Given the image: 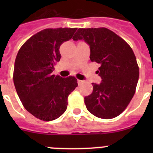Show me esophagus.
Listing matches in <instances>:
<instances>
[{
    "label": "esophagus",
    "instance_id": "obj_1",
    "mask_svg": "<svg viewBox=\"0 0 153 153\" xmlns=\"http://www.w3.org/2000/svg\"><path fill=\"white\" fill-rule=\"evenodd\" d=\"M83 82H84V80H81V79H77V83H78V84H79V85L82 84V83H83Z\"/></svg>",
    "mask_w": 153,
    "mask_h": 153
}]
</instances>
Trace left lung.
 Wrapping results in <instances>:
<instances>
[{
    "label": "left lung",
    "mask_w": 153,
    "mask_h": 153,
    "mask_svg": "<svg viewBox=\"0 0 153 153\" xmlns=\"http://www.w3.org/2000/svg\"><path fill=\"white\" fill-rule=\"evenodd\" d=\"M90 45V60L100 64V84L84 98L86 109L95 117L113 119L126 109L136 92L139 66L130 46L106 27L79 28L73 37Z\"/></svg>",
    "instance_id": "8db88e82"
}]
</instances>
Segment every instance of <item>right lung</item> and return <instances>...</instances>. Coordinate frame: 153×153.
I'll return each instance as SVG.
<instances>
[{
  "mask_svg": "<svg viewBox=\"0 0 153 153\" xmlns=\"http://www.w3.org/2000/svg\"><path fill=\"white\" fill-rule=\"evenodd\" d=\"M77 28H47L30 37L20 48L13 70V83L23 106L33 117L52 121L67 108L68 96L77 79L52 74L60 61V47Z\"/></svg>",
  "mask_w": 153,
  "mask_h": 153,
  "instance_id": "obj_1",
  "label": "right lung"
}]
</instances>
